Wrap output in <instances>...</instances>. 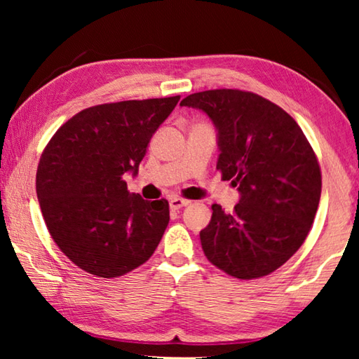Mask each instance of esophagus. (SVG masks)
<instances>
[{"mask_svg": "<svg viewBox=\"0 0 359 359\" xmlns=\"http://www.w3.org/2000/svg\"><path fill=\"white\" fill-rule=\"evenodd\" d=\"M190 204V201L188 199H182V198H171L169 199V208H171L172 210H179L182 208H185V205Z\"/></svg>", "mask_w": 359, "mask_h": 359, "instance_id": "obj_1", "label": "esophagus"}]
</instances>
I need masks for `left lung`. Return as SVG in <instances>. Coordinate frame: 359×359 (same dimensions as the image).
Instances as JSON below:
<instances>
[{"label":"left lung","instance_id":"1","mask_svg":"<svg viewBox=\"0 0 359 359\" xmlns=\"http://www.w3.org/2000/svg\"><path fill=\"white\" fill-rule=\"evenodd\" d=\"M180 106L199 109L217 130V169L238 187L233 214L212 205L199 238L212 264L250 280L278 269L306 241L317 214L321 172L294 118L242 90H208Z\"/></svg>","mask_w":359,"mask_h":359}]
</instances>
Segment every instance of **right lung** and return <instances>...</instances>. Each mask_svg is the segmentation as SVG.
Returning a JSON list of instances; mask_svg holds the SVG:
<instances>
[{
  "instance_id": "right-lung-1",
  "label": "right lung",
  "mask_w": 359,
  "mask_h": 359,
  "mask_svg": "<svg viewBox=\"0 0 359 359\" xmlns=\"http://www.w3.org/2000/svg\"><path fill=\"white\" fill-rule=\"evenodd\" d=\"M180 96L83 109L42 151L36 193L52 239L88 274L112 278L144 264L169 223L166 199L130 193L151 136Z\"/></svg>"
}]
</instances>
